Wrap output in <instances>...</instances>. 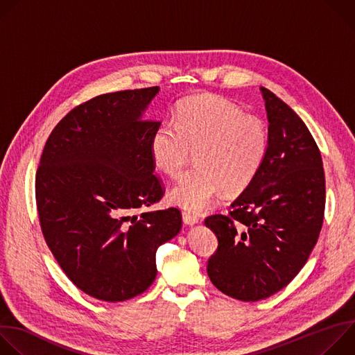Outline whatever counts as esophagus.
<instances>
[{"label": "esophagus", "mask_w": 355, "mask_h": 355, "mask_svg": "<svg viewBox=\"0 0 355 355\" xmlns=\"http://www.w3.org/2000/svg\"><path fill=\"white\" fill-rule=\"evenodd\" d=\"M182 220H184L185 225L192 226V225H196L199 222V218L196 215H191L188 212H182Z\"/></svg>", "instance_id": "obj_1"}]
</instances>
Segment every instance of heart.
<instances>
[{"label": "heart", "instance_id": "obj_1", "mask_svg": "<svg viewBox=\"0 0 355 355\" xmlns=\"http://www.w3.org/2000/svg\"><path fill=\"white\" fill-rule=\"evenodd\" d=\"M150 151L155 164L173 178L196 151L198 167L177 181L168 198L174 205L199 214L222 188L240 192L256 178L268 151V130L263 119L243 114L230 101L198 95L178 107L174 123L155 130Z\"/></svg>", "mask_w": 355, "mask_h": 355}]
</instances>
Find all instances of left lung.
<instances>
[{
    "mask_svg": "<svg viewBox=\"0 0 355 355\" xmlns=\"http://www.w3.org/2000/svg\"><path fill=\"white\" fill-rule=\"evenodd\" d=\"M260 91L266 160L229 215L205 220L219 243L208 275L220 292L244 302L266 299L297 275L318 243L326 202L323 162L309 129L275 94Z\"/></svg>",
    "mask_w": 355,
    "mask_h": 355,
    "instance_id": "8db88e82",
    "label": "left lung"
}]
</instances>
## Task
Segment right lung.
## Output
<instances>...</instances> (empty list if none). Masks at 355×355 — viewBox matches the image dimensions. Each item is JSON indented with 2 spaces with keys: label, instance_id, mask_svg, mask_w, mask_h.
<instances>
[{
  "label": "right lung",
  "instance_id": "obj_1",
  "mask_svg": "<svg viewBox=\"0 0 355 355\" xmlns=\"http://www.w3.org/2000/svg\"><path fill=\"white\" fill-rule=\"evenodd\" d=\"M160 87L95 96L50 133L36 174L44 240L87 295L123 302L157 275L156 251L182 226L177 208L147 211L163 196L150 140L162 125L143 119Z\"/></svg>",
  "mask_w": 355,
  "mask_h": 355
}]
</instances>
